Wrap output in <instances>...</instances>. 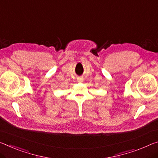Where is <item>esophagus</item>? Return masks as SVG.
Masks as SVG:
<instances>
[{
  "label": "esophagus",
  "instance_id": "1",
  "mask_svg": "<svg viewBox=\"0 0 158 158\" xmlns=\"http://www.w3.org/2000/svg\"><path fill=\"white\" fill-rule=\"evenodd\" d=\"M82 81H83V79H82L81 78L77 79V81H78V82H82Z\"/></svg>",
  "mask_w": 158,
  "mask_h": 158
}]
</instances>
